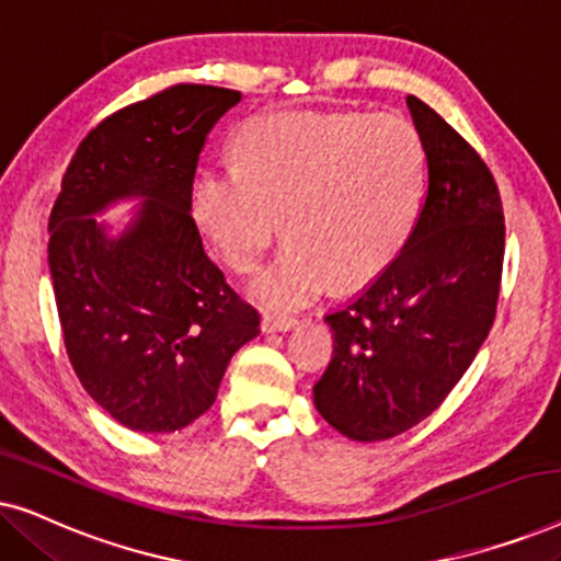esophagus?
<instances>
[{
    "label": "esophagus",
    "instance_id": "esophagus-1",
    "mask_svg": "<svg viewBox=\"0 0 561 561\" xmlns=\"http://www.w3.org/2000/svg\"><path fill=\"white\" fill-rule=\"evenodd\" d=\"M294 327H298V319L286 317V313H265L263 317V332H288Z\"/></svg>",
    "mask_w": 561,
    "mask_h": 561
}]
</instances>
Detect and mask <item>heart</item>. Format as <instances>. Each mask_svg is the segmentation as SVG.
<instances>
[{"label":"heart","instance_id":"b5f03b06","mask_svg":"<svg viewBox=\"0 0 561 561\" xmlns=\"http://www.w3.org/2000/svg\"><path fill=\"white\" fill-rule=\"evenodd\" d=\"M237 165L198 175L194 214L217 255L250 273L283 229L290 240L252 283L265 306H298L327 283L359 286L398 257L426 194V145L401 114L271 112L234 142Z\"/></svg>","mask_w":561,"mask_h":561}]
</instances>
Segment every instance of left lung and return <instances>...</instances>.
Returning <instances> with one entry per match:
<instances>
[{
    "mask_svg": "<svg viewBox=\"0 0 561 561\" xmlns=\"http://www.w3.org/2000/svg\"><path fill=\"white\" fill-rule=\"evenodd\" d=\"M426 145V194L393 263L327 313L334 357L313 386L329 426L355 442L409 432L442 405L495 321L505 221L478 150L432 106L409 96Z\"/></svg>",
    "mask_w": 561,
    "mask_h": 561,
    "instance_id": "obj_1",
    "label": "left lung"
}]
</instances>
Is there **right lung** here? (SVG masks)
Wrapping results in <instances>:
<instances>
[{
  "mask_svg": "<svg viewBox=\"0 0 561 561\" xmlns=\"http://www.w3.org/2000/svg\"><path fill=\"white\" fill-rule=\"evenodd\" d=\"M240 99L175 83L110 114L76 148L53 204L48 263L68 359L135 432H179L209 411L229 359L260 332L191 217L206 137ZM127 195L146 202L110 241L90 214Z\"/></svg>",
  "mask_w": 561,
  "mask_h": 561,
  "instance_id": "right-lung-1",
  "label": "right lung"
}]
</instances>
